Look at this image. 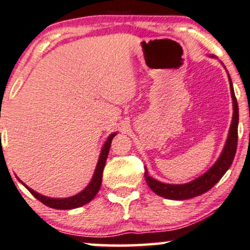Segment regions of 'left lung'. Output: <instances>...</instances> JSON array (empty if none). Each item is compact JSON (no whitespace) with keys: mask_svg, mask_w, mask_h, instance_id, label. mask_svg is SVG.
I'll return each instance as SVG.
<instances>
[{"mask_svg":"<svg viewBox=\"0 0 250 250\" xmlns=\"http://www.w3.org/2000/svg\"><path fill=\"white\" fill-rule=\"evenodd\" d=\"M214 58V55H210ZM229 74V73H227ZM229 80V88L230 95L233 100V118L229 126V137H227L226 144H225L223 152H221L219 159L208 171L204 172L202 176H199L196 180L189 182L186 184H167L162 183L155 178L150 177L148 175V170L145 168V180H146L148 187L152 189L158 196H161L163 198L174 199V200H183L203 195L206 191H208L214 184L224 176L225 172L229 170V168L232 165L234 156L236 153V145H238V125H239V106L236 102L235 94H234L233 83Z\"/></svg>","mask_w":250,"mask_h":250,"instance_id":"8db88e82","label":"left lung"}]
</instances>
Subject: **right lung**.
<instances>
[{
    "instance_id": "right-lung-1",
    "label": "right lung",
    "mask_w": 250,
    "mask_h": 250,
    "mask_svg": "<svg viewBox=\"0 0 250 250\" xmlns=\"http://www.w3.org/2000/svg\"><path fill=\"white\" fill-rule=\"evenodd\" d=\"M116 134L117 133L115 132V133L110 134L109 137H107L106 141L104 143L103 147H102L96 169H95L94 175H92L90 183H89L88 186L81 191V192H79L78 195L72 196V197H67V198H51V197H46L44 195H40V193L36 192L35 190H32L31 188L27 187L26 184H24L23 182L20 180V178H18V181H20L21 183L23 184V186L25 187L26 189L29 190L37 199L40 200L42 204L48 206V208H58V210H72V208H80V206L85 205L87 203L90 202V200L94 199V197L97 195L98 190H100L101 184H102V175H103V169H104V167H105V162L107 159V154H109L111 143H112V139L115 138Z\"/></svg>"
}]
</instances>
